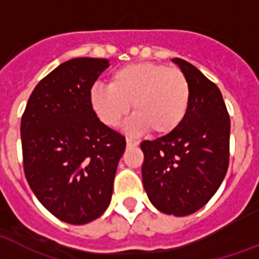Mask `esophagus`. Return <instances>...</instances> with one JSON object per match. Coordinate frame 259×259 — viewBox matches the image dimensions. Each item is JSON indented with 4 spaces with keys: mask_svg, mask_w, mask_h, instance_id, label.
<instances>
[{
    "mask_svg": "<svg viewBox=\"0 0 259 259\" xmlns=\"http://www.w3.org/2000/svg\"><path fill=\"white\" fill-rule=\"evenodd\" d=\"M127 146L128 147H136V146H139V140L132 139V138H127Z\"/></svg>",
    "mask_w": 259,
    "mask_h": 259,
    "instance_id": "esophagus-1",
    "label": "esophagus"
}]
</instances>
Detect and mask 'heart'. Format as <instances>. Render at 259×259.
I'll use <instances>...</instances> for the list:
<instances>
[{
  "label": "heart",
  "mask_w": 259,
  "mask_h": 259,
  "mask_svg": "<svg viewBox=\"0 0 259 259\" xmlns=\"http://www.w3.org/2000/svg\"><path fill=\"white\" fill-rule=\"evenodd\" d=\"M89 100L96 116L108 127L117 125L132 104L135 115L123 124V131L140 135L151 130L163 136L176 131L185 120L190 86L177 67L142 62L116 70L109 86H93Z\"/></svg>",
  "instance_id": "heart-1"
}]
</instances>
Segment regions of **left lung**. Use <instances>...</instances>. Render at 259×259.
Listing matches in <instances>:
<instances>
[{"mask_svg":"<svg viewBox=\"0 0 259 259\" xmlns=\"http://www.w3.org/2000/svg\"><path fill=\"white\" fill-rule=\"evenodd\" d=\"M173 62L189 81V111L174 132L140 143L142 177L158 211L186 216L205 205L226 177L231 124L219 88L189 62Z\"/></svg>","mask_w":259,"mask_h":259,"instance_id":"8db88e82","label":"left lung"}]
</instances>
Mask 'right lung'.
I'll list each match as a JSON object with an SVG mask.
<instances>
[{"label":"right lung","instance_id":"1","mask_svg":"<svg viewBox=\"0 0 259 259\" xmlns=\"http://www.w3.org/2000/svg\"><path fill=\"white\" fill-rule=\"evenodd\" d=\"M108 59L75 58L36 85L21 117L24 173L44 208L70 224L107 211L125 138L97 119L89 93Z\"/></svg>","mask_w":259,"mask_h":259}]
</instances>
